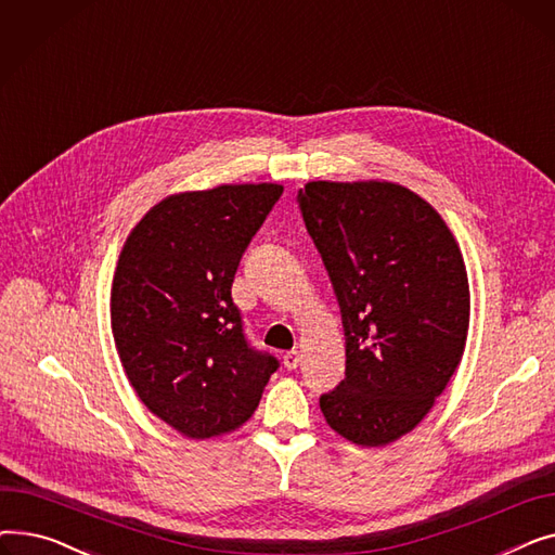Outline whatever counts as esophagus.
Returning <instances> with one entry per match:
<instances>
[{"label":"esophagus","mask_w":555,"mask_h":555,"mask_svg":"<svg viewBox=\"0 0 555 555\" xmlns=\"http://www.w3.org/2000/svg\"><path fill=\"white\" fill-rule=\"evenodd\" d=\"M299 362H301V356H299L297 351H287V353L283 356V366H285L287 371L297 369V366H299Z\"/></svg>","instance_id":"1"}]
</instances>
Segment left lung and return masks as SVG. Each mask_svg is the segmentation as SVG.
Segmentation results:
<instances>
[{
    "mask_svg": "<svg viewBox=\"0 0 555 555\" xmlns=\"http://www.w3.org/2000/svg\"><path fill=\"white\" fill-rule=\"evenodd\" d=\"M297 202L346 335L344 380L319 406L344 439L387 446L425 418L461 362L470 324L461 249L400 184L308 182Z\"/></svg>",
    "mask_w": 555,
    "mask_h": 555,
    "instance_id": "obj_1",
    "label": "left lung"
}]
</instances>
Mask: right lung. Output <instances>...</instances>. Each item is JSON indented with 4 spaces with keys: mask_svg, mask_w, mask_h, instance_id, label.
Returning a JSON list of instances; mask_svg holds the SVG:
<instances>
[{
    "mask_svg": "<svg viewBox=\"0 0 555 555\" xmlns=\"http://www.w3.org/2000/svg\"><path fill=\"white\" fill-rule=\"evenodd\" d=\"M279 184L178 193L145 214L112 281V333L141 402L189 439L241 427L279 360L249 346L231 283Z\"/></svg>",
    "mask_w": 555,
    "mask_h": 555,
    "instance_id": "1",
    "label": "right lung"
}]
</instances>
